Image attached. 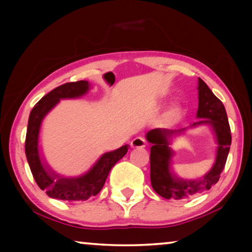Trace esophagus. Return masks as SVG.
<instances>
[{
  "label": "esophagus",
  "instance_id": "34e87169",
  "mask_svg": "<svg viewBox=\"0 0 252 252\" xmlns=\"http://www.w3.org/2000/svg\"><path fill=\"white\" fill-rule=\"evenodd\" d=\"M130 146L132 148H144L147 146V141L143 139V137H135L132 142H130Z\"/></svg>",
  "mask_w": 252,
  "mask_h": 252
}]
</instances>
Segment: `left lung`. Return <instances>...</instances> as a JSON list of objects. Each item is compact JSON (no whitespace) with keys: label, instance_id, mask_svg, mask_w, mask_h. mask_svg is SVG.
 I'll use <instances>...</instances> for the list:
<instances>
[{"label":"left lung","instance_id":"obj_1","mask_svg":"<svg viewBox=\"0 0 252 252\" xmlns=\"http://www.w3.org/2000/svg\"><path fill=\"white\" fill-rule=\"evenodd\" d=\"M197 118H203L191 126L209 124L212 126L218 141V150L213 167L204 177L196 181L179 179L171 173L170 160L172 150L168 148V139L174 134L184 132L179 130L155 128L147 133V140L153 144L150 149V180L154 190L161 197L170 199H185L196 192L209 190L218 182L220 174L225 167L229 147L232 143V134L222 102L213 94L208 85L198 78V110Z\"/></svg>","mask_w":252,"mask_h":252}]
</instances>
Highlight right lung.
<instances>
[{
	"instance_id": "1",
	"label": "right lung",
	"mask_w": 252,
	"mask_h": 252,
	"mask_svg": "<svg viewBox=\"0 0 252 252\" xmlns=\"http://www.w3.org/2000/svg\"><path fill=\"white\" fill-rule=\"evenodd\" d=\"M89 88L88 81L80 80L75 82H66L58 86L47 95H44L30 113L29 125H27L25 154L29 161L31 172L40 189L46 190L51 198L63 199V201H87L92 196L97 195L104 186L109 172L113 165L125 156L128 146H123L111 153H106L99 158L92 170L79 178L58 177L44 166L40 159L37 140L41 122L44 116L57 104L62 98H74L84 95Z\"/></svg>"
}]
</instances>
